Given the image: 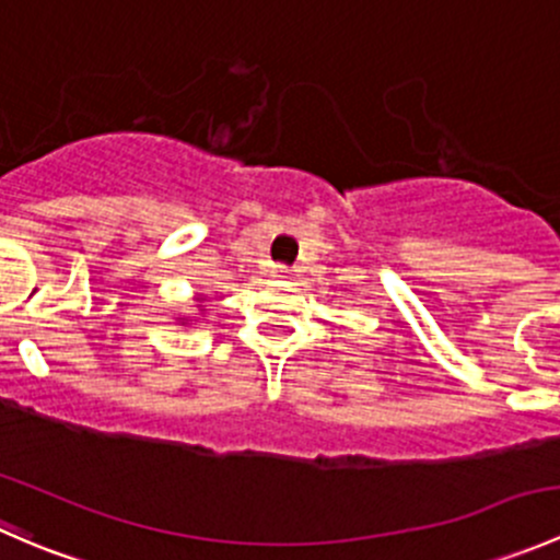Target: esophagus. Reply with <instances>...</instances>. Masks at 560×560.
<instances>
[{"label": "esophagus", "instance_id": "esophagus-1", "mask_svg": "<svg viewBox=\"0 0 560 560\" xmlns=\"http://www.w3.org/2000/svg\"><path fill=\"white\" fill-rule=\"evenodd\" d=\"M270 279H276V281H290V279H292V270L284 268V265H279V268L270 270Z\"/></svg>", "mask_w": 560, "mask_h": 560}]
</instances>
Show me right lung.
<instances>
[{"mask_svg":"<svg viewBox=\"0 0 560 560\" xmlns=\"http://www.w3.org/2000/svg\"><path fill=\"white\" fill-rule=\"evenodd\" d=\"M195 308H197V312H200V314H206V306H202V301H206V298H200V295H197L195 298ZM200 314H197V316H200ZM175 322H178V325H191V316H186V314H178V316H175Z\"/></svg>","mask_w":560,"mask_h":560,"instance_id":"add662e5","label":"right lung"}]
</instances>
